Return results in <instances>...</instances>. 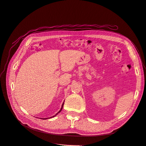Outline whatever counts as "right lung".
<instances>
[{
    "label": "right lung",
    "instance_id": "add662e5",
    "mask_svg": "<svg viewBox=\"0 0 146 146\" xmlns=\"http://www.w3.org/2000/svg\"><path fill=\"white\" fill-rule=\"evenodd\" d=\"M63 105H64V102L63 103V104H62V106H61V109H60V110L56 114V115H54V116H52V117H50V118H43L42 119H48V118H52V117H56V115H57L59 113V112H60L61 111V110H62V109H63Z\"/></svg>",
    "mask_w": 146,
    "mask_h": 146
}]
</instances>
